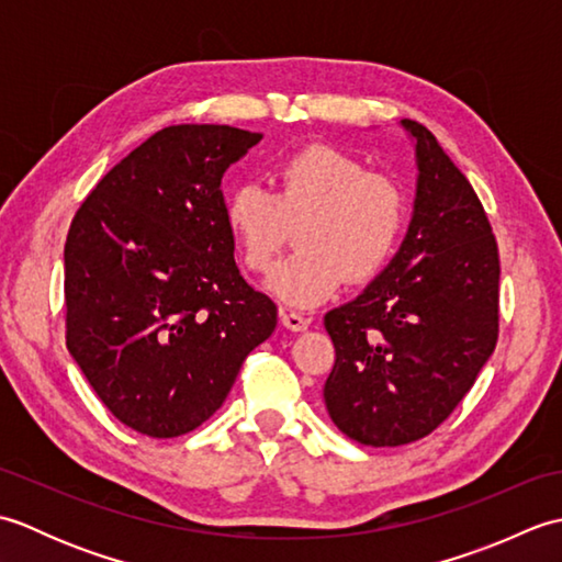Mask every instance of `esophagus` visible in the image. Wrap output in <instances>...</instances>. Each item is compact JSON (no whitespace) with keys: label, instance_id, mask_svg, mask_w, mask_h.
Masks as SVG:
<instances>
[{"label":"esophagus","instance_id":"1","mask_svg":"<svg viewBox=\"0 0 562 562\" xmlns=\"http://www.w3.org/2000/svg\"><path fill=\"white\" fill-rule=\"evenodd\" d=\"M280 321H282V326L288 328V330H294V333H302V330H306L308 328V324H312V321L308 318H304L302 314H296V312H280Z\"/></svg>","mask_w":562,"mask_h":562}]
</instances>
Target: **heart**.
I'll use <instances>...</instances> for the list:
<instances>
[{"label":"heart","instance_id":"1","mask_svg":"<svg viewBox=\"0 0 562 562\" xmlns=\"http://www.w3.org/2000/svg\"><path fill=\"white\" fill-rule=\"evenodd\" d=\"M274 188L236 186L224 220L248 270L272 266L296 229L294 254L274 268L266 288L280 302L312 308L336 294L345 278L362 282L386 266L405 226L408 200L391 176L367 171L360 159L312 145L282 159Z\"/></svg>","mask_w":562,"mask_h":562}]
</instances>
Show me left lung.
<instances>
[{
  "label": "left lung",
  "mask_w": 562,
  "mask_h": 562,
  "mask_svg": "<svg viewBox=\"0 0 562 562\" xmlns=\"http://www.w3.org/2000/svg\"><path fill=\"white\" fill-rule=\"evenodd\" d=\"M415 151L408 232L352 302L326 314L336 364L324 401L340 432L401 447L432 432L497 342L499 256L479 195L435 135L401 121Z\"/></svg>",
  "instance_id": "1"
}]
</instances>
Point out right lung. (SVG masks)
<instances>
[{
    "label": "right lung",
    "mask_w": 562,
    "mask_h": 562,
    "mask_svg": "<svg viewBox=\"0 0 562 562\" xmlns=\"http://www.w3.org/2000/svg\"><path fill=\"white\" fill-rule=\"evenodd\" d=\"M262 135L171 125L115 164L65 244L67 350L123 425L157 439L200 427L278 306L241 278L222 176Z\"/></svg>",
    "instance_id": "1"
}]
</instances>
